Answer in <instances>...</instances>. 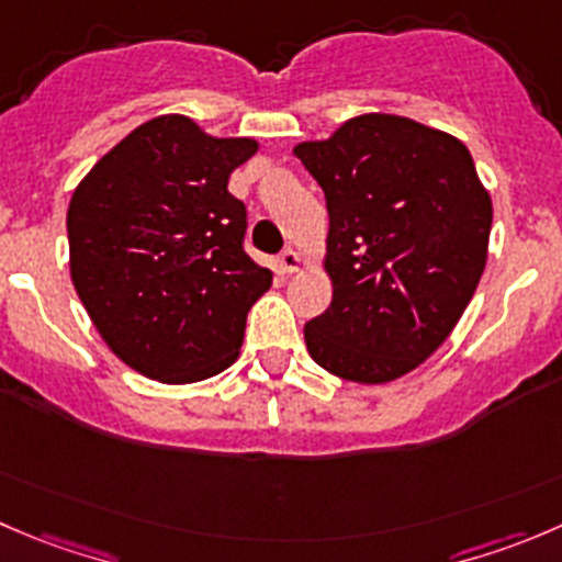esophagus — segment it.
<instances>
[{
    "label": "esophagus",
    "mask_w": 562,
    "mask_h": 562,
    "mask_svg": "<svg viewBox=\"0 0 562 562\" xmlns=\"http://www.w3.org/2000/svg\"><path fill=\"white\" fill-rule=\"evenodd\" d=\"M302 263H304V260H302V255H299L296 249H291V247H288V249H282V252H280V258H277V266H280V271H282V274H293V271H299V269H302Z\"/></svg>",
    "instance_id": "34e87169"
}]
</instances>
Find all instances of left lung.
I'll return each instance as SVG.
<instances>
[{
	"mask_svg": "<svg viewBox=\"0 0 562 562\" xmlns=\"http://www.w3.org/2000/svg\"><path fill=\"white\" fill-rule=\"evenodd\" d=\"M293 154L329 211L331 304L304 326L310 357L357 384L412 373L448 340L486 269L492 198L470 150L370 112Z\"/></svg>",
	"mask_w": 562,
	"mask_h": 562,
	"instance_id": "left-lung-1",
	"label": "left lung"
}]
</instances>
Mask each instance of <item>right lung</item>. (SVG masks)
I'll return each instance as SVG.
<instances>
[{
    "instance_id": "add662e5",
    "label": "right lung",
    "mask_w": 562,
    "mask_h": 562,
    "mask_svg": "<svg viewBox=\"0 0 562 562\" xmlns=\"http://www.w3.org/2000/svg\"><path fill=\"white\" fill-rule=\"evenodd\" d=\"M258 154L161 114L120 139L68 205L70 280L98 335L136 373L192 384L238 359L271 271L244 252L247 209L227 192Z\"/></svg>"
}]
</instances>
